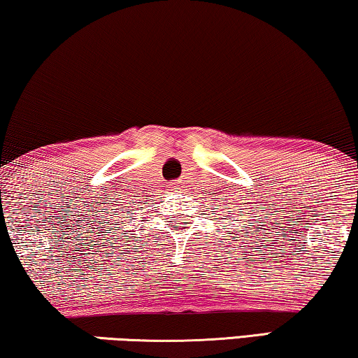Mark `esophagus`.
<instances>
[{
  "instance_id": "34e87169",
  "label": "esophagus",
  "mask_w": 358,
  "mask_h": 358,
  "mask_svg": "<svg viewBox=\"0 0 358 358\" xmlns=\"http://www.w3.org/2000/svg\"><path fill=\"white\" fill-rule=\"evenodd\" d=\"M173 189H174V187H173Z\"/></svg>"
}]
</instances>
